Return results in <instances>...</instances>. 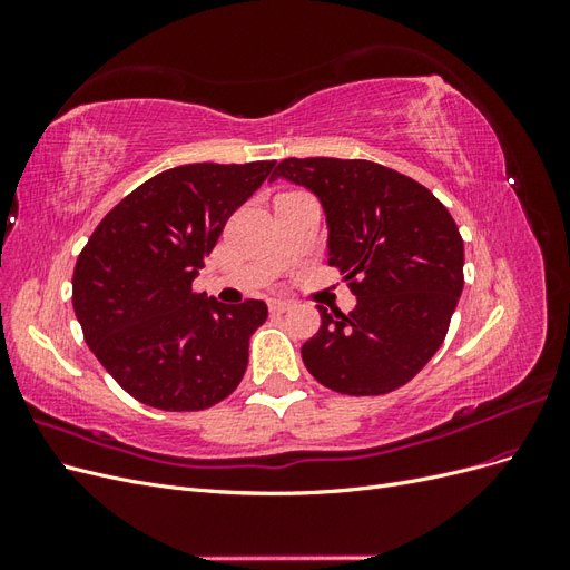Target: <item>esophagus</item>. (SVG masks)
<instances>
[{
    "label": "esophagus",
    "mask_w": 570,
    "mask_h": 570,
    "mask_svg": "<svg viewBox=\"0 0 570 570\" xmlns=\"http://www.w3.org/2000/svg\"><path fill=\"white\" fill-rule=\"evenodd\" d=\"M289 306H292V302H287V299H273L268 304L271 314H285V312H289Z\"/></svg>",
    "instance_id": "obj_1"
}]
</instances>
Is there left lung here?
<instances>
[{
  "instance_id": "1",
  "label": "left lung",
  "mask_w": 570,
  "mask_h": 570,
  "mask_svg": "<svg viewBox=\"0 0 570 570\" xmlns=\"http://www.w3.org/2000/svg\"><path fill=\"white\" fill-rule=\"evenodd\" d=\"M285 178L321 199L327 264L356 295L354 312L318 306V333L302 358L340 394H387L406 385L444 342L463 289V239L428 187L366 159H285Z\"/></svg>"
}]
</instances>
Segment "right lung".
Segmentation results:
<instances>
[{
    "mask_svg": "<svg viewBox=\"0 0 570 570\" xmlns=\"http://www.w3.org/2000/svg\"><path fill=\"white\" fill-rule=\"evenodd\" d=\"M275 161L187 164L135 187L99 220L73 268L85 342L137 402L209 409L239 385L262 299L220 304L193 289L226 220Z\"/></svg>",
    "mask_w": 570,
    "mask_h": 570,
    "instance_id": "obj_1",
    "label": "right lung"
}]
</instances>
